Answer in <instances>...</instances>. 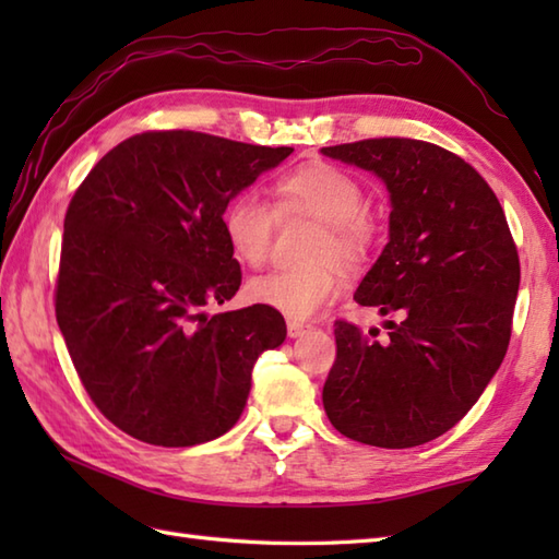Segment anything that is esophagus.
<instances>
[{"label":"esophagus","instance_id":"esophagus-1","mask_svg":"<svg viewBox=\"0 0 559 559\" xmlns=\"http://www.w3.org/2000/svg\"><path fill=\"white\" fill-rule=\"evenodd\" d=\"M307 331V326L305 324H300V322H288V336L290 338H300L302 334Z\"/></svg>","mask_w":559,"mask_h":559}]
</instances>
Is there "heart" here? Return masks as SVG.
<instances>
[{"mask_svg": "<svg viewBox=\"0 0 559 559\" xmlns=\"http://www.w3.org/2000/svg\"><path fill=\"white\" fill-rule=\"evenodd\" d=\"M278 216L305 213L324 223L312 259L324 264L312 269H283L247 283V298L276 310L293 322H305L336 300L341 276L331 261L358 266L372 247L374 225L365 216L360 182L329 163H310L283 175L273 185ZM223 235L230 252L247 266H261L269 257L273 211L254 192L235 194L223 209Z\"/></svg>", "mask_w": 559, "mask_h": 559, "instance_id": "b5f03b06", "label": "heart"}]
</instances>
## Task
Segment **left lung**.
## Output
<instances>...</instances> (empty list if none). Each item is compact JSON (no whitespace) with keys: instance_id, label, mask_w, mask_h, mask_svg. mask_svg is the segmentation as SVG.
Masks as SVG:
<instances>
[{"instance_id":"left-lung-1","label":"left lung","mask_w":559,"mask_h":559,"mask_svg":"<svg viewBox=\"0 0 559 559\" xmlns=\"http://www.w3.org/2000/svg\"><path fill=\"white\" fill-rule=\"evenodd\" d=\"M324 156L377 175L389 242L355 302L399 322L362 334L336 322L322 391L331 425L355 442L408 449L451 430L500 370L512 336L519 254L504 211L471 165L427 141L365 139Z\"/></svg>"}]
</instances>
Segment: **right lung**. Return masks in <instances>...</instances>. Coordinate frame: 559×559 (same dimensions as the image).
Returning <instances> with one entry per match:
<instances>
[{
    "mask_svg": "<svg viewBox=\"0 0 559 559\" xmlns=\"http://www.w3.org/2000/svg\"><path fill=\"white\" fill-rule=\"evenodd\" d=\"M290 146L146 132L98 160L67 209L55 312L91 401L122 432L192 447L240 420L252 367L286 341L281 312L209 317L240 288L228 201Z\"/></svg>",
    "mask_w": 559,
    "mask_h": 559,
    "instance_id": "right-lung-1",
    "label": "right lung"
}]
</instances>
